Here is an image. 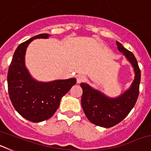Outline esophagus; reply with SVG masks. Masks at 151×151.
Returning a JSON list of instances; mask_svg holds the SVG:
<instances>
[{
	"label": "esophagus",
	"instance_id": "34e87169",
	"mask_svg": "<svg viewBox=\"0 0 151 151\" xmlns=\"http://www.w3.org/2000/svg\"><path fill=\"white\" fill-rule=\"evenodd\" d=\"M85 80V76L83 75H78L76 78V82L77 83H81V82H83Z\"/></svg>",
	"mask_w": 151,
	"mask_h": 151
}]
</instances>
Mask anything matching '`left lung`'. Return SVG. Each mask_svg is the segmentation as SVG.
Segmentation results:
<instances>
[{
  "mask_svg": "<svg viewBox=\"0 0 151 151\" xmlns=\"http://www.w3.org/2000/svg\"><path fill=\"white\" fill-rule=\"evenodd\" d=\"M119 51L122 53L132 66L134 78L130 87L116 97H110L86 83H81L82 88V106L88 120L104 128L113 127L122 121L135 104L139 94L141 70L135 57L116 41Z\"/></svg>",
  "mask_w": 151,
  "mask_h": 151,
  "instance_id": "obj_1",
  "label": "left lung"
}]
</instances>
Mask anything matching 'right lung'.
I'll use <instances>...</instances> for the list:
<instances>
[{
  "label": "right lung",
  "mask_w": 151,
  "mask_h": 151,
  "mask_svg": "<svg viewBox=\"0 0 151 151\" xmlns=\"http://www.w3.org/2000/svg\"><path fill=\"white\" fill-rule=\"evenodd\" d=\"M50 36L40 34L20 44L8 70V92L13 107L23 118L32 122L50 118L59 107L61 98L76 83L75 78L45 82L37 81L26 68L25 56L29 44L34 39Z\"/></svg>",
  "instance_id": "obj_1"
}]
</instances>
